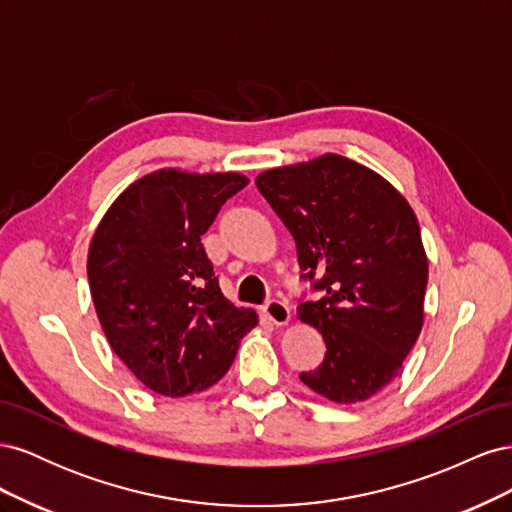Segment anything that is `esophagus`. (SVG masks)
<instances>
[{"instance_id": "34e87169", "label": "esophagus", "mask_w": 512, "mask_h": 512, "mask_svg": "<svg viewBox=\"0 0 512 512\" xmlns=\"http://www.w3.org/2000/svg\"><path fill=\"white\" fill-rule=\"evenodd\" d=\"M262 312H265L267 320L273 322L275 327H284V324L290 322V307L284 301H269L265 307H262Z\"/></svg>"}]
</instances>
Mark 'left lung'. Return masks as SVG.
Masks as SVG:
<instances>
[{
  "instance_id": "1",
  "label": "left lung",
  "mask_w": 512,
  "mask_h": 512,
  "mask_svg": "<svg viewBox=\"0 0 512 512\" xmlns=\"http://www.w3.org/2000/svg\"><path fill=\"white\" fill-rule=\"evenodd\" d=\"M256 185L297 243L303 280L324 292L297 307L327 344L301 382L335 404L374 397L423 329L429 269L412 207L384 177L337 153L265 170Z\"/></svg>"
}]
</instances>
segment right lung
I'll list each match as a JSON object with an SVG mask.
<instances>
[{"label": "right lung", "instance_id": "1", "mask_svg": "<svg viewBox=\"0 0 512 512\" xmlns=\"http://www.w3.org/2000/svg\"><path fill=\"white\" fill-rule=\"evenodd\" d=\"M247 183L239 173L156 170L117 196L89 243L87 277L102 331L153 393L209 389L258 324L254 309L224 297L200 243Z\"/></svg>", "mask_w": 512, "mask_h": 512}]
</instances>
